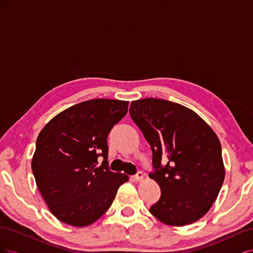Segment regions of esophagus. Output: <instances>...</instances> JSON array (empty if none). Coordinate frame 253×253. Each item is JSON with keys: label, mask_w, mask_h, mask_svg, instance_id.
Wrapping results in <instances>:
<instances>
[{"label": "esophagus", "mask_w": 253, "mask_h": 253, "mask_svg": "<svg viewBox=\"0 0 253 253\" xmlns=\"http://www.w3.org/2000/svg\"><path fill=\"white\" fill-rule=\"evenodd\" d=\"M133 178H134V180H136V181H140V180H142L143 179V173L142 172H137L134 176H133Z\"/></svg>", "instance_id": "obj_1"}]
</instances>
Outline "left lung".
Wrapping results in <instances>:
<instances>
[{"mask_svg": "<svg viewBox=\"0 0 253 253\" xmlns=\"http://www.w3.org/2000/svg\"><path fill=\"white\" fill-rule=\"evenodd\" d=\"M129 115L150 144L154 172L149 176L162 191L150 212L170 226L203 217L225 178L216 134L192 110L164 99L133 101Z\"/></svg>", "mask_w": 253, "mask_h": 253, "instance_id": "left-lung-1", "label": "left lung"}]
</instances>
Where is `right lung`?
<instances>
[{"label":"right lung","mask_w":253,"mask_h":253,"mask_svg":"<svg viewBox=\"0 0 253 253\" xmlns=\"http://www.w3.org/2000/svg\"><path fill=\"white\" fill-rule=\"evenodd\" d=\"M127 106V101L91 99L58 114L38 136L33 173L59 220L75 227L93 224L128 180L127 175L112 172L108 163L109 133Z\"/></svg>","instance_id":"obj_1"}]
</instances>
